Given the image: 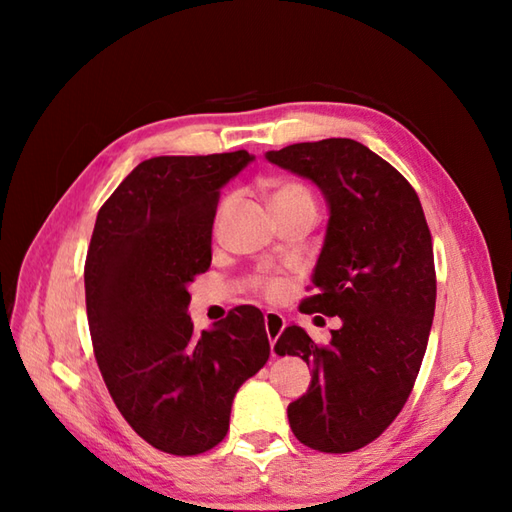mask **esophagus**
Returning <instances> with one entry per match:
<instances>
[{"label":"esophagus","mask_w":512,"mask_h":512,"mask_svg":"<svg viewBox=\"0 0 512 512\" xmlns=\"http://www.w3.org/2000/svg\"><path fill=\"white\" fill-rule=\"evenodd\" d=\"M264 325H266V334H268L270 347H275L279 334L284 332V328H286V319L281 317L279 312H266L264 314Z\"/></svg>","instance_id":"esophagus-1"}]
</instances>
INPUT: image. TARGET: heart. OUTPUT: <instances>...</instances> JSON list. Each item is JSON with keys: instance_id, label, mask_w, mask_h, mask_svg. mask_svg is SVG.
<instances>
[{"instance_id": "b5f03b06", "label": "heart", "mask_w": 512, "mask_h": 512, "mask_svg": "<svg viewBox=\"0 0 512 512\" xmlns=\"http://www.w3.org/2000/svg\"><path fill=\"white\" fill-rule=\"evenodd\" d=\"M270 206H273V211H295V209L317 211V202H314L312 191L306 187V184L295 182V180L275 184V189L270 191ZM250 286H253L257 295H262L264 299L277 301L290 290V281L286 277H277V275H262V277H253Z\"/></svg>"}]
</instances>
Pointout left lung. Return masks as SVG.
Masks as SVG:
<instances>
[{
    "label": "left lung",
    "instance_id": "obj_1",
    "mask_svg": "<svg viewBox=\"0 0 512 512\" xmlns=\"http://www.w3.org/2000/svg\"><path fill=\"white\" fill-rule=\"evenodd\" d=\"M266 158L312 180L330 204L314 292L299 310L343 321L330 345L299 325L277 339L279 356L312 367L308 391L288 405L290 427L314 451L363 449L405 407L427 350L436 310L431 231L405 176L352 138L288 145Z\"/></svg>",
    "mask_w": 512,
    "mask_h": 512
}]
</instances>
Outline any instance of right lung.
Instances as JSON below:
<instances>
[{"label":"right lung","instance_id":"add662e5","mask_svg":"<svg viewBox=\"0 0 512 512\" xmlns=\"http://www.w3.org/2000/svg\"><path fill=\"white\" fill-rule=\"evenodd\" d=\"M253 156L143 160L96 215L85 259V306L96 363L140 438L171 455L220 444L231 405L270 356L264 314L237 306L193 330L189 284L211 266L220 189Z\"/></svg>","mask_w":512,"mask_h":512}]
</instances>
